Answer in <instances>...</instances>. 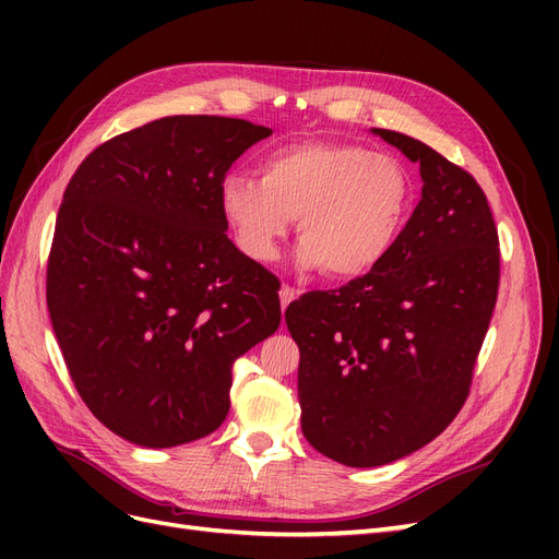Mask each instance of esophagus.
Returning a JSON list of instances; mask_svg holds the SVG:
<instances>
[{"instance_id": "1", "label": "esophagus", "mask_w": 559, "mask_h": 559, "mask_svg": "<svg viewBox=\"0 0 559 559\" xmlns=\"http://www.w3.org/2000/svg\"><path fill=\"white\" fill-rule=\"evenodd\" d=\"M296 298H298V289H294V286H289V284H284V286H282V292H280L282 310L289 308V302H292V300H296Z\"/></svg>"}]
</instances>
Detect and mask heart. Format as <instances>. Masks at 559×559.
<instances>
[{"label":"heart","mask_w":559,"mask_h":559,"mask_svg":"<svg viewBox=\"0 0 559 559\" xmlns=\"http://www.w3.org/2000/svg\"><path fill=\"white\" fill-rule=\"evenodd\" d=\"M218 205L249 259L273 261L298 216V263L352 280L376 270L399 245L413 183L394 156L306 140L270 151L261 177L228 173Z\"/></svg>","instance_id":"obj_1"}]
</instances>
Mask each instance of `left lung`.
<instances>
[{"label": "left lung", "instance_id": "left-lung-1", "mask_svg": "<svg viewBox=\"0 0 559 559\" xmlns=\"http://www.w3.org/2000/svg\"><path fill=\"white\" fill-rule=\"evenodd\" d=\"M419 163L421 200L394 251L284 312L300 349V429L345 466L431 443L462 411L499 292V235L478 181L425 142L376 128Z\"/></svg>", "mask_w": 559, "mask_h": 559}]
</instances>
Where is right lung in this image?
Here are the masks:
<instances>
[{
    "label": "right lung",
    "instance_id": "1",
    "mask_svg": "<svg viewBox=\"0 0 559 559\" xmlns=\"http://www.w3.org/2000/svg\"><path fill=\"white\" fill-rule=\"evenodd\" d=\"M273 130L165 116L86 156L62 195L46 302L107 429L175 448L222 427L230 368L282 321L280 280L228 240L218 186Z\"/></svg>",
    "mask_w": 559,
    "mask_h": 559
}]
</instances>
